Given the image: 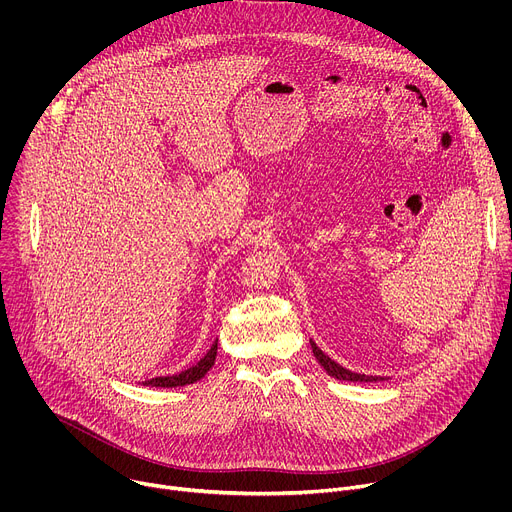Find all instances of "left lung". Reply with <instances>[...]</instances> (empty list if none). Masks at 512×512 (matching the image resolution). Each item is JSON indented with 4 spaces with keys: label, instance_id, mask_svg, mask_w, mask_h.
Returning <instances> with one entry per match:
<instances>
[{
    "label": "left lung",
    "instance_id": "1",
    "mask_svg": "<svg viewBox=\"0 0 512 512\" xmlns=\"http://www.w3.org/2000/svg\"><path fill=\"white\" fill-rule=\"evenodd\" d=\"M310 344H312V352H314L316 360L322 364L324 371H326L330 377H334V379H340V381H352V383H377V381H385L383 377H371V375H358V373H352V371H348V369L340 367V364H338V362H334L328 354H324V352L316 346V342H314V340H310Z\"/></svg>",
    "mask_w": 512,
    "mask_h": 512
}]
</instances>
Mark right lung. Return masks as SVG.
Listing matches in <instances>:
<instances>
[{"label":"right lung","mask_w":512,"mask_h":512,"mask_svg":"<svg viewBox=\"0 0 512 512\" xmlns=\"http://www.w3.org/2000/svg\"><path fill=\"white\" fill-rule=\"evenodd\" d=\"M216 346H218V340L210 346V350L194 364V367H190V369H186V371H182L178 375L150 379V381H145L143 385H148V387H168L170 389V387H184V385H192V383L200 381L212 369L214 358H216Z\"/></svg>","instance_id":"1"}]
</instances>
